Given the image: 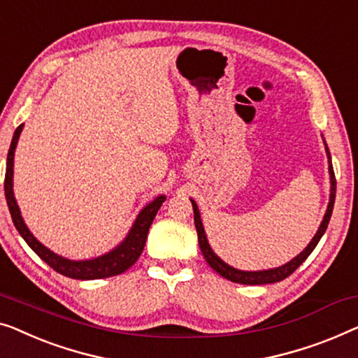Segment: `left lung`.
I'll list each match as a JSON object with an SVG mask.
<instances>
[{"label": "left lung", "instance_id": "obj_1", "mask_svg": "<svg viewBox=\"0 0 358 358\" xmlns=\"http://www.w3.org/2000/svg\"><path fill=\"white\" fill-rule=\"evenodd\" d=\"M324 147H326V155H328V159H329V179H331V192H329L328 208H326L323 221H321L317 234H315L312 242H310L308 245L305 247V250L300 252L297 257L292 258L291 262L286 263V265H282V266L271 268V269H263V271H242V269L232 268V266L227 265V263L222 262L221 258L213 252V248L210 247L208 239H206V234H205V229H203V222H201V217H200L199 206H196L195 201L190 199L192 206H194V221H195L196 234H199L200 250H201V253H203L206 263H208V265L213 268L217 274H221L222 278L229 279V281H232V282L247 284V286H248V284H250V286H257V284H271V282H279V281H282V279H286L287 276H291L295 269H297L305 260H307V257L315 250V247H317V243L320 242L321 237H323L326 227H328V224H329L331 215H333V208H334V200H336L334 169H333V164H331V155H329L328 145L324 143Z\"/></svg>", "mask_w": 358, "mask_h": 358}]
</instances>
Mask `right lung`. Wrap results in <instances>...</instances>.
Returning a JSON list of instances; mask_svg holds the SVG:
<instances>
[{
	"label": "right lung",
	"instance_id": "obj_1",
	"mask_svg": "<svg viewBox=\"0 0 358 358\" xmlns=\"http://www.w3.org/2000/svg\"><path fill=\"white\" fill-rule=\"evenodd\" d=\"M24 124L15 129L11 147L8 152L6 159V178H4V195H6V201L9 206V213H11L13 222L15 229L19 231V234L22 236V239L29 243V247L37 253V255L43 260L46 265H50L55 271L63 274V276L72 278V279H103L110 276H117L124 271H127L134 263L138 260L141 253L145 247V241H147L148 229L152 226V222L157 216L159 206L163 205V201L166 200V196L159 195L153 201L145 206V208L138 213V216L134 221V224L129 231V234L116 248H113L111 252L105 253V255L92 258V260H67V258L58 255V253L51 252L50 248H46L43 243L35 239L32 232L29 231V227L25 226V222L20 216V210L17 206V201L14 199L13 192V173H14V152L15 145H17L19 136L22 132Z\"/></svg>",
	"mask_w": 358,
	"mask_h": 358
}]
</instances>
